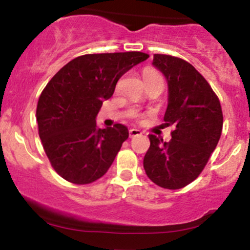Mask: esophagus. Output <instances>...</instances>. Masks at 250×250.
<instances>
[{"instance_id": "1", "label": "esophagus", "mask_w": 250, "mask_h": 250, "mask_svg": "<svg viewBox=\"0 0 250 250\" xmlns=\"http://www.w3.org/2000/svg\"><path fill=\"white\" fill-rule=\"evenodd\" d=\"M142 134V130L137 129V128H132L129 129V137H137V135Z\"/></svg>"}]
</instances>
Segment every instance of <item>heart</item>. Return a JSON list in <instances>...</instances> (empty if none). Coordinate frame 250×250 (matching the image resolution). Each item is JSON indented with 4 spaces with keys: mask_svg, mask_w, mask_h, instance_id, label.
Wrapping results in <instances>:
<instances>
[{
    "mask_svg": "<svg viewBox=\"0 0 250 250\" xmlns=\"http://www.w3.org/2000/svg\"><path fill=\"white\" fill-rule=\"evenodd\" d=\"M154 76H160V74L156 73L155 71H151V69H147V71H145V74H144L145 78H146V77H154Z\"/></svg>",
    "mask_w": 250,
    "mask_h": 250,
    "instance_id": "heart-1",
    "label": "heart"
}]
</instances>
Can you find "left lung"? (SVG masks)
I'll return each instance as SVG.
<instances>
[{"label": "left lung", "instance_id": "left-lung-1", "mask_svg": "<svg viewBox=\"0 0 250 250\" xmlns=\"http://www.w3.org/2000/svg\"><path fill=\"white\" fill-rule=\"evenodd\" d=\"M152 66L167 81L164 121L173 130L169 142L149 135L144 169L157 186L179 189L199 176L219 143L224 125L221 105L204 77L187 61L154 55Z\"/></svg>", "mask_w": 250, "mask_h": 250}]
</instances>
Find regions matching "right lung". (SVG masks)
Segmentation results:
<instances>
[{"label": "right lung", "instance_id": "add662e5", "mask_svg": "<svg viewBox=\"0 0 250 250\" xmlns=\"http://www.w3.org/2000/svg\"><path fill=\"white\" fill-rule=\"evenodd\" d=\"M147 58L137 51L79 56L48 82L36 121L43 150L62 178L88 184L110 168L129 132L120 123L101 129L96 116L118 79Z\"/></svg>", "mask_w": 250, "mask_h": 250}]
</instances>
